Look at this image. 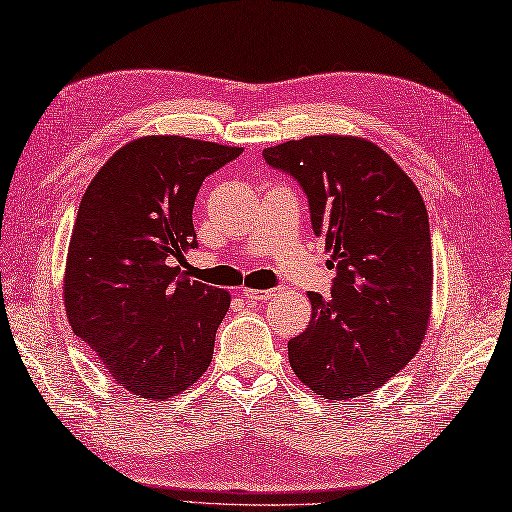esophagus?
I'll list each match as a JSON object with an SVG mask.
<instances>
[{
	"instance_id": "1",
	"label": "esophagus",
	"mask_w": 512,
	"mask_h": 512,
	"mask_svg": "<svg viewBox=\"0 0 512 512\" xmlns=\"http://www.w3.org/2000/svg\"><path fill=\"white\" fill-rule=\"evenodd\" d=\"M275 288H269V290H258V288H241V295L245 299H252V301H262V299H269L273 297Z\"/></svg>"
}]
</instances>
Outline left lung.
I'll return each instance as SVG.
<instances>
[{
    "label": "left lung",
    "instance_id": "8db88e82",
    "mask_svg": "<svg viewBox=\"0 0 512 512\" xmlns=\"http://www.w3.org/2000/svg\"><path fill=\"white\" fill-rule=\"evenodd\" d=\"M262 157L301 185L312 230L336 262L331 297L308 293L312 319L288 342L290 368L334 403L381 388L418 353L431 316V230L418 187L362 137L310 135Z\"/></svg>",
    "mask_w": 512,
    "mask_h": 512
}]
</instances>
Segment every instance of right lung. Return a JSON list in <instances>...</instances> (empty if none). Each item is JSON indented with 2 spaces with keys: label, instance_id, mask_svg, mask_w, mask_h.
Masks as SVG:
<instances>
[{
  "label": "right lung",
  "instance_id": "add662e5",
  "mask_svg": "<svg viewBox=\"0 0 512 512\" xmlns=\"http://www.w3.org/2000/svg\"><path fill=\"white\" fill-rule=\"evenodd\" d=\"M241 153L146 135L109 157L81 198L64 271L66 316L137 398L181 394L211 364L230 295L189 280L174 262L198 245L191 213L202 181Z\"/></svg>",
  "mask_w": 512,
  "mask_h": 512
}]
</instances>
